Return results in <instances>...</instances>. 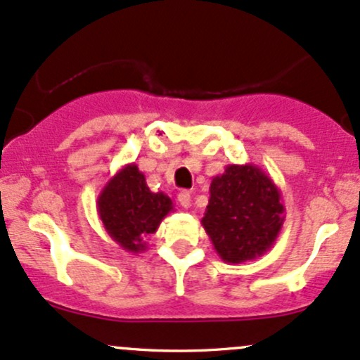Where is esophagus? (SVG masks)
I'll use <instances>...</instances> for the list:
<instances>
[{
	"instance_id": "1",
	"label": "esophagus",
	"mask_w": 360,
	"mask_h": 360,
	"mask_svg": "<svg viewBox=\"0 0 360 360\" xmlns=\"http://www.w3.org/2000/svg\"><path fill=\"white\" fill-rule=\"evenodd\" d=\"M179 202H180L181 207L188 209L192 205V193L188 192V191H181L179 193Z\"/></svg>"
}]
</instances>
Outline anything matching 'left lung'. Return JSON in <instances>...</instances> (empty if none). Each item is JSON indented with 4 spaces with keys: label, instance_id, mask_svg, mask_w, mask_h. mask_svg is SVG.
<instances>
[{
    "label": "left lung",
    "instance_id": "obj_1",
    "mask_svg": "<svg viewBox=\"0 0 360 360\" xmlns=\"http://www.w3.org/2000/svg\"><path fill=\"white\" fill-rule=\"evenodd\" d=\"M211 197L202 226L214 250L228 264H243L264 255L284 224L281 191L252 163L228 165L209 187Z\"/></svg>",
    "mask_w": 360,
    "mask_h": 360
}]
</instances>
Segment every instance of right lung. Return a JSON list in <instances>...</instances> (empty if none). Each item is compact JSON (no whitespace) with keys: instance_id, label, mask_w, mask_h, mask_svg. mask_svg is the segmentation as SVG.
I'll use <instances>...</instances> for the list:
<instances>
[{"instance_id":"right-lung-1","label":"right lung","mask_w":360,"mask_h":360,"mask_svg":"<svg viewBox=\"0 0 360 360\" xmlns=\"http://www.w3.org/2000/svg\"><path fill=\"white\" fill-rule=\"evenodd\" d=\"M105 231L122 250L141 253L146 236L156 233L161 221L173 211L167 193L149 191L144 173L129 163L107 181L96 200Z\"/></svg>"}]
</instances>
